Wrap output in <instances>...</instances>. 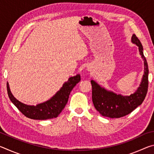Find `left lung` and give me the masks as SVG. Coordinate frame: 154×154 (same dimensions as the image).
Segmentation results:
<instances>
[{"label":"left lung","mask_w":154,"mask_h":154,"mask_svg":"<svg viewBox=\"0 0 154 154\" xmlns=\"http://www.w3.org/2000/svg\"><path fill=\"white\" fill-rule=\"evenodd\" d=\"M132 42L139 47L140 54L144 60L145 70L142 82L135 93L130 96H123L106 90L93 80L91 81L92 87V102L96 110L103 116L119 118L128 115L137 106L141 105L147 95L149 73L147 62L143 54L142 44L135 35L132 36Z\"/></svg>","instance_id":"8db88e82"}]
</instances>
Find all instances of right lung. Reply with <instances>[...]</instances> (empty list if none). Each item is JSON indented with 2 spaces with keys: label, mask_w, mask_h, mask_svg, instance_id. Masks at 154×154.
I'll return each mask as SVG.
<instances>
[{
  "label": "right lung",
  "mask_w": 154,
  "mask_h": 154,
  "mask_svg": "<svg viewBox=\"0 0 154 154\" xmlns=\"http://www.w3.org/2000/svg\"><path fill=\"white\" fill-rule=\"evenodd\" d=\"M81 80L79 75L70 77L63 84L60 90L50 100L36 106L26 105L20 103L14 98L10 91L8 83H7V90L8 96L11 102L19 109L21 113L26 117L33 119H44L57 118L66 105L71 90Z\"/></svg>",
  "instance_id": "add662e5"
}]
</instances>
